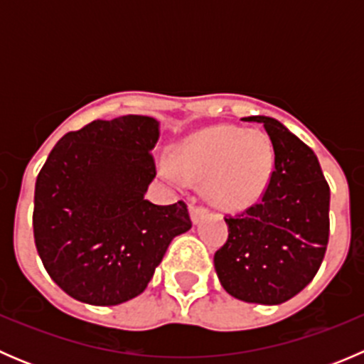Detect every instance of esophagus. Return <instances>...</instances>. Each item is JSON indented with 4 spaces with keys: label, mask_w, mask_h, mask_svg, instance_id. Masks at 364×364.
<instances>
[{
    "label": "esophagus",
    "mask_w": 364,
    "mask_h": 364,
    "mask_svg": "<svg viewBox=\"0 0 364 364\" xmlns=\"http://www.w3.org/2000/svg\"><path fill=\"white\" fill-rule=\"evenodd\" d=\"M204 213H205L204 205H199L196 203H192V205H190V215H192V222L193 223H199V220L203 218Z\"/></svg>",
    "instance_id": "34e87169"
}]
</instances>
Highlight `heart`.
Here are the masks:
<instances>
[{
  "mask_svg": "<svg viewBox=\"0 0 364 364\" xmlns=\"http://www.w3.org/2000/svg\"><path fill=\"white\" fill-rule=\"evenodd\" d=\"M174 159L181 174L204 181L208 199L229 211L257 203L274 168V149L266 134L229 124L192 135L176 149ZM160 171L172 181L179 179L171 164H161Z\"/></svg>",
  "mask_w": 364,
  "mask_h": 364,
  "instance_id": "obj_1",
  "label": "heart"
}]
</instances>
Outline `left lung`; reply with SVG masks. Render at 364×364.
Returning a JSON list of instances; mask_svg holds the SVG:
<instances>
[{
	"instance_id": "obj_1",
	"label": "left lung",
	"mask_w": 364,
	"mask_h": 364,
	"mask_svg": "<svg viewBox=\"0 0 364 364\" xmlns=\"http://www.w3.org/2000/svg\"><path fill=\"white\" fill-rule=\"evenodd\" d=\"M262 123L274 149V168L259 203L227 215L229 237L215 252L222 287L236 299L280 304L317 274L329 240V185L315 153L280 121Z\"/></svg>"
}]
</instances>
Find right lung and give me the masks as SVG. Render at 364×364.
Segmentation results:
<instances>
[{
    "instance_id": "right-lung-1",
    "label": "right lung",
    "mask_w": 364,
    "mask_h": 364,
    "mask_svg": "<svg viewBox=\"0 0 364 364\" xmlns=\"http://www.w3.org/2000/svg\"><path fill=\"white\" fill-rule=\"evenodd\" d=\"M153 117L91 121L58 141L35 185L33 234L49 277L73 299L119 304L144 292L188 205L146 200L156 176Z\"/></svg>"
}]
</instances>
